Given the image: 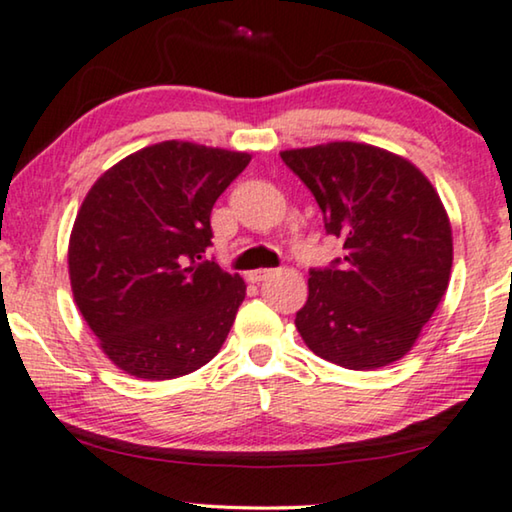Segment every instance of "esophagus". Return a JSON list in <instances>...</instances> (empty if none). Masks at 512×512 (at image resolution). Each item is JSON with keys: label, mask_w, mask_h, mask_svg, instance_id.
<instances>
[{"label": "esophagus", "mask_w": 512, "mask_h": 512, "mask_svg": "<svg viewBox=\"0 0 512 512\" xmlns=\"http://www.w3.org/2000/svg\"><path fill=\"white\" fill-rule=\"evenodd\" d=\"M274 270H254L247 274V279L251 281V284H261V281H265L268 277H272Z\"/></svg>", "instance_id": "obj_1"}]
</instances>
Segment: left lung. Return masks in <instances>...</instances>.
<instances>
[{"label": "left lung", "instance_id": "left-lung-1", "mask_svg": "<svg viewBox=\"0 0 512 512\" xmlns=\"http://www.w3.org/2000/svg\"><path fill=\"white\" fill-rule=\"evenodd\" d=\"M323 212L342 258L309 270L295 328L318 358L376 369L411 351L446 293L453 231L432 184L397 154L365 143L281 152Z\"/></svg>", "mask_w": 512, "mask_h": 512}]
</instances>
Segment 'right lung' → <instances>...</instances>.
Listing matches in <instances>:
<instances>
[{
    "instance_id": "1",
    "label": "right lung",
    "mask_w": 512,
    "mask_h": 512,
    "mask_svg": "<svg viewBox=\"0 0 512 512\" xmlns=\"http://www.w3.org/2000/svg\"><path fill=\"white\" fill-rule=\"evenodd\" d=\"M249 161L166 140L129 154L85 196L69 240L71 291L122 372L177 379L226 342L247 286L205 251L212 207Z\"/></svg>"
}]
</instances>
